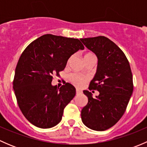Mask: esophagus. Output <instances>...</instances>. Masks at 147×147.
<instances>
[{"label": "esophagus", "instance_id": "obj_1", "mask_svg": "<svg viewBox=\"0 0 147 147\" xmlns=\"http://www.w3.org/2000/svg\"><path fill=\"white\" fill-rule=\"evenodd\" d=\"M82 94V91L80 90H78V89H77L76 90V94L77 95H78V94Z\"/></svg>", "mask_w": 147, "mask_h": 147}]
</instances>
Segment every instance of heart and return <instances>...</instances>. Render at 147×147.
Masks as SVG:
<instances>
[{
  "mask_svg": "<svg viewBox=\"0 0 147 147\" xmlns=\"http://www.w3.org/2000/svg\"><path fill=\"white\" fill-rule=\"evenodd\" d=\"M92 55H94L91 54V53H88V54L86 55L85 56H92ZM70 80L71 81H72V82L74 84H75L76 86H78V87H81V86H82L83 84L84 83V81H85V80H84V78L78 75H72V76H71Z\"/></svg>",
  "mask_w": 147,
  "mask_h": 147,
  "instance_id": "b5f03b06",
  "label": "heart"
}]
</instances>
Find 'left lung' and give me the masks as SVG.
Instances as JSON below:
<instances>
[{"label":"left lung","mask_w":147,"mask_h":147,"mask_svg":"<svg viewBox=\"0 0 147 147\" xmlns=\"http://www.w3.org/2000/svg\"><path fill=\"white\" fill-rule=\"evenodd\" d=\"M98 60L97 70L89 90H97L95 98L88 90V98L81 111L83 124L95 131H105L121 119L133 92V79L128 60L122 50L105 36L81 38Z\"/></svg>","instance_id":"1"}]
</instances>
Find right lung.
I'll list each match as a JSON object with an SVG mask.
<instances>
[{
	"label": "right lung",
	"mask_w": 147,
	"mask_h": 147,
	"mask_svg": "<svg viewBox=\"0 0 147 147\" xmlns=\"http://www.w3.org/2000/svg\"><path fill=\"white\" fill-rule=\"evenodd\" d=\"M84 45L78 39L46 34L31 42L20 57L13 90L25 117L35 127L51 128L62 120L63 110L75 97L69 83L60 88L52 84L69 57Z\"/></svg>",
	"instance_id": "right-lung-1"
}]
</instances>
